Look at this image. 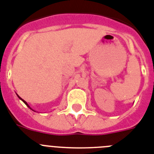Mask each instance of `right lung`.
Returning a JSON list of instances; mask_svg holds the SVG:
<instances>
[{
  "label": "right lung",
  "mask_w": 154,
  "mask_h": 154,
  "mask_svg": "<svg viewBox=\"0 0 154 154\" xmlns=\"http://www.w3.org/2000/svg\"><path fill=\"white\" fill-rule=\"evenodd\" d=\"M17 97H19V98H20V100H22V101H23V103H25V104H26V105H27V107H29V108H30V109H32V108H31V107H30V106L29 105H28V104H27V102H26V101H25V100H23V99H22V98H20V97H19V96H18V95H17Z\"/></svg>",
  "instance_id": "obj_1"
}]
</instances>
